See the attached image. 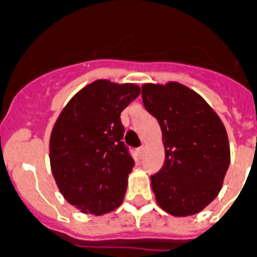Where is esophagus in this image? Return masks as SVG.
<instances>
[{
    "label": "esophagus",
    "instance_id": "34e87169",
    "mask_svg": "<svg viewBox=\"0 0 257 257\" xmlns=\"http://www.w3.org/2000/svg\"><path fill=\"white\" fill-rule=\"evenodd\" d=\"M144 151H146V147H144V146H142L141 148H138V154L141 155V156L144 154Z\"/></svg>",
    "mask_w": 257,
    "mask_h": 257
}]
</instances>
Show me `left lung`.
Here are the masks:
<instances>
[{"mask_svg":"<svg viewBox=\"0 0 257 257\" xmlns=\"http://www.w3.org/2000/svg\"><path fill=\"white\" fill-rule=\"evenodd\" d=\"M142 98L160 124L164 144V165L151 176L156 202L175 217L200 213L219 194L230 165L223 122L180 82L144 84Z\"/></svg>","mask_w":257,"mask_h":257,"instance_id":"left-lung-1","label":"left lung"}]
</instances>
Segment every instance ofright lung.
Listing matches in <instances>:
<instances>
[{
    "mask_svg": "<svg viewBox=\"0 0 257 257\" xmlns=\"http://www.w3.org/2000/svg\"><path fill=\"white\" fill-rule=\"evenodd\" d=\"M141 88L95 80L76 93L57 116L50 138L51 171L68 202L103 215L120 206L134 159L122 142L120 113Z\"/></svg>",
    "mask_w": 257,
    "mask_h": 257,
    "instance_id": "1",
    "label": "right lung"
}]
</instances>
